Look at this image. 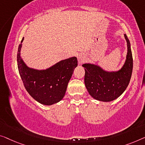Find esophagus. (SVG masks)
I'll return each instance as SVG.
<instances>
[{
    "mask_svg": "<svg viewBox=\"0 0 145 145\" xmlns=\"http://www.w3.org/2000/svg\"><path fill=\"white\" fill-rule=\"evenodd\" d=\"M77 58H78V59H79V61H82V60H83V57H82L81 55H78V57H77Z\"/></svg>",
    "mask_w": 145,
    "mask_h": 145,
    "instance_id": "34e87169",
    "label": "esophagus"
}]
</instances>
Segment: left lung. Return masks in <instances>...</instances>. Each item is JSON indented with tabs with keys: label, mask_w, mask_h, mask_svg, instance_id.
Here are the masks:
<instances>
[{
	"label": "left lung",
	"mask_w": 145,
	"mask_h": 145,
	"mask_svg": "<svg viewBox=\"0 0 145 145\" xmlns=\"http://www.w3.org/2000/svg\"><path fill=\"white\" fill-rule=\"evenodd\" d=\"M128 53L122 68L116 72H107L94 64H84L85 84L88 93L95 100L111 101L118 98L126 89L133 70L130 42L126 34Z\"/></svg>",
	"instance_id": "8db88e82"
}]
</instances>
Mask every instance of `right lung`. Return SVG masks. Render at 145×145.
Returning <instances> with one entry per match:
<instances>
[{
    "instance_id": "right-lung-1",
    "label": "right lung",
    "mask_w": 145,
    "mask_h": 145,
    "mask_svg": "<svg viewBox=\"0 0 145 145\" xmlns=\"http://www.w3.org/2000/svg\"><path fill=\"white\" fill-rule=\"evenodd\" d=\"M17 51V66L21 78L29 94L38 102L51 105L59 102L65 95L68 82L77 66L75 57L57 62L46 70H38L28 67L21 59V49Z\"/></svg>"
}]
</instances>
